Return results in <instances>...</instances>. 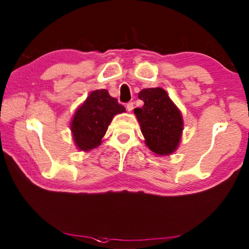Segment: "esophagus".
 Here are the masks:
<instances>
[{
  "instance_id": "1",
  "label": "esophagus",
  "mask_w": 249,
  "mask_h": 249,
  "mask_svg": "<svg viewBox=\"0 0 249 249\" xmlns=\"http://www.w3.org/2000/svg\"><path fill=\"white\" fill-rule=\"evenodd\" d=\"M126 109H127V111H131L134 109V103H128L127 105H126Z\"/></svg>"
}]
</instances>
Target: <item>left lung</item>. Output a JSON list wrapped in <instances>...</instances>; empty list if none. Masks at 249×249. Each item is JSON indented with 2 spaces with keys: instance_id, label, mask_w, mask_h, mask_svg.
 Here are the masks:
<instances>
[{
  "instance_id": "8db88e82",
  "label": "left lung",
  "mask_w": 249,
  "mask_h": 249,
  "mask_svg": "<svg viewBox=\"0 0 249 249\" xmlns=\"http://www.w3.org/2000/svg\"><path fill=\"white\" fill-rule=\"evenodd\" d=\"M142 108L134 112L138 119L145 144L157 155H169L178 149L183 131L181 111L161 88L144 89L138 95Z\"/></svg>"
}]
</instances>
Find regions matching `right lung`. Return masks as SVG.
Returning a JSON list of instances; mask_svg holds the SVG:
<instances>
[{
  "mask_svg": "<svg viewBox=\"0 0 249 249\" xmlns=\"http://www.w3.org/2000/svg\"><path fill=\"white\" fill-rule=\"evenodd\" d=\"M125 112L124 106L107 89H96L77 109L71 123L73 141L79 150L89 151L102 143L113 116Z\"/></svg>",
  "mask_w": 249,
  "mask_h": 249,
  "instance_id": "add662e5",
  "label": "right lung"
}]
</instances>
